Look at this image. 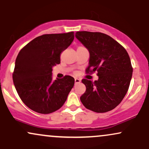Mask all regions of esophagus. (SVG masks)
I'll return each instance as SVG.
<instances>
[{
	"instance_id": "1",
	"label": "esophagus",
	"mask_w": 149,
	"mask_h": 149,
	"mask_svg": "<svg viewBox=\"0 0 149 149\" xmlns=\"http://www.w3.org/2000/svg\"><path fill=\"white\" fill-rule=\"evenodd\" d=\"M80 82H81V80L79 79V78H75V84L76 85L80 83Z\"/></svg>"
}]
</instances>
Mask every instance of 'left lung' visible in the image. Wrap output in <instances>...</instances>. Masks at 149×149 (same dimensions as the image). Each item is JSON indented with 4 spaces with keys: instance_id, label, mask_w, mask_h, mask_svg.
<instances>
[{
    "instance_id": "1",
    "label": "left lung",
    "mask_w": 149,
    "mask_h": 149,
    "mask_svg": "<svg viewBox=\"0 0 149 149\" xmlns=\"http://www.w3.org/2000/svg\"><path fill=\"white\" fill-rule=\"evenodd\" d=\"M76 37L90 53L87 73L97 71L95 82L82 80L86 91L80 101L97 113L111 111L125 96L132 76V67L125 49L109 36L100 32L77 31Z\"/></svg>"
}]
</instances>
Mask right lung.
<instances>
[{
    "instance_id": "add662e5",
    "label": "right lung",
    "mask_w": 149,
    "mask_h": 149,
    "mask_svg": "<svg viewBox=\"0 0 149 149\" xmlns=\"http://www.w3.org/2000/svg\"><path fill=\"white\" fill-rule=\"evenodd\" d=\"M73 39V31L45 34L34 38L19 52L13 83L22 101L30 109L48 114L64 105L74 78L65 76L53 80L52 67L60 63L61 52Z\"/></svg>"
}]
</instances>
